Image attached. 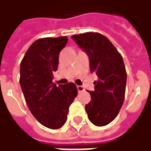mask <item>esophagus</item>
<instances>
[{
	"instance_id": "34e87169",
	"label": "esophagus",
	"mask_w": 151,
	"mask_h": 151,
	"mask_svg": "<svg viewBox=\"0 0 151 151\" xmlns=\"http://www.w3.org/2000/svg\"><path fill=\"white\" fill-rule=\"evenodd\" d=\"M77 91L78 92H83L85 91V89L82 86H77Z\"/></svg>"
}]
</instances>
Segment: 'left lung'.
I'll list each match as a JSON object with an SVG mask.
<instances>
[{"label":"left lung","instance_id":"1","mask_svg":"<svg viewBox=\"0 0 151 151\" xmlns=\"http://www.w3.org/2000/svg\"><path fill=\"white\" fill-rule=\"evenodd\" d=\"M71 38L87 54L91 72L98 77L95 90L88 91L91 96L86 105L88 119L96 126L108 125L117 116L125 99L127 75L123 58L100 33L86 32Z\"/></svg>","mask_w":151,"mask_h":151}]
</instances>
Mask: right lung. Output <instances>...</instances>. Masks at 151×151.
Here are the masks:
<instances>
[{
  "mask_svg": "<svg viewBox=\"0 0 151 151\" xmlns=\"http://www.w3.org/2000/svg\"><path fill=\"white\" fill-rule=\"evenodd\" d=\"M68 41L67 36L48 37L35 40L21 60L20 85L31 114L47 128H61L67 120L69 106L77 96L72 82H52L57 70L59 54Z\"/></svg>",
  "mask_w": 151,
  "mask_h": 151,
  "instance_id": "obj_1",
  "label": "right lung"
}]
</instances>
